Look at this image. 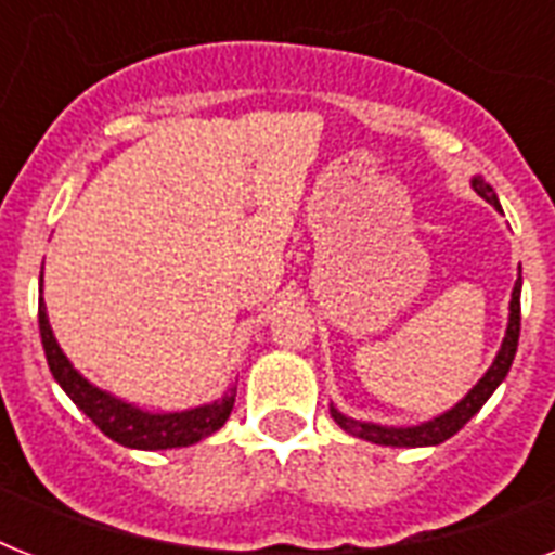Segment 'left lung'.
Instances as JSON below:
<instances>
[{"instance_id":"8db88e82","label":"left lung","mask_w":555,"mask_h":555,"mask_svg":"<svg viewBox=\"0 0 555 555\" xmlns=\"http://www.w3.org/2000/svg\"><path fill=\"white\" fill-rule=\"evenodd\" d=\"M473 190L478 192L483 201H490L492 207L501 212L499 195L492 192V186L487 184L483 178H473ZM518 331H521V273H518L516 285H513V296H509L507 331H504V339H501L499 354H495L492 365L487 369V374H483V377L478 379L452 409H447V412L438 414V417H431V421L417 423V426H383V423L354 421V417H348V414L339 412L334 403H331V417H334L339 429H346L348 435L369 440V443H379V447H438V443H443V440H449L452 435H457V431L464 429L466 423L481 412V405L490 400L492 391L504 383L509 365L516 360Z\"/></svg>"}]
</instances>
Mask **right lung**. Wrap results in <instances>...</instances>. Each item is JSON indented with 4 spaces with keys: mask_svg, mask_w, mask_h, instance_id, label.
I'll use <instances>...</instances> for the list:
<instances>
[{
    "mask_svg": "<svg viewBox=\"0 0 555 555\" xmlns=\"http://www.w3.org/2000/svg\"><path fill=\"white\" fill-rule=\"evenodd\" d=\"M39 337L46 348L48 369L54 374L65 395L72 397L74 405L80 409L103 435L129 449H178L192 447L198 440L209 438L227 423L235 403V386L227 388L224 395L212 403H201L184 409V412H146L141 405L129 403L124 397L103 391L91 379H86L80 371L74 369L72 360L63 354V348L56 343L51 322H48L46 302H42V273H39Z\"/></svg>",
    "mask_w": 555,
    "mask_h": 555,
    "instance_id": "1",
    "label": "right lung"
}]
</instances>
